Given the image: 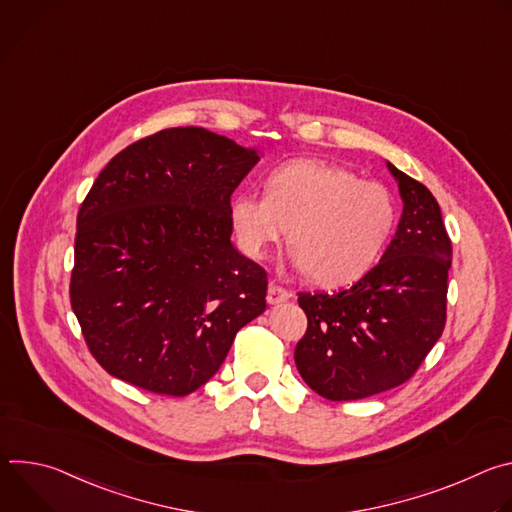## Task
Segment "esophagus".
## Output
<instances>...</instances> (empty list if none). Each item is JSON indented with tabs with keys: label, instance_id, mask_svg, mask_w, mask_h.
Returning a JSON list of instances; mask_svg holds the SVG:
<instances>
[{
	"label": "esophagus",
	"instance_id": "obj_1",
	"mask_svg": "<svg viewBox=\"0 0 512 512\" xmlns=\"http://www.w3.org/2000/svg\"><path fill=\"white\" fill-rule=\"evenodd\" d=\"M291 298V294L287 289H283L281 285L277 283H269V289H267V302L273 306V304H281V302H287Z\"/></svg>",
	"mask_w": 512,
	"mask_h": 512
}]
</instances>
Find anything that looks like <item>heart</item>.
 <instances>
[{
	"label": "heart",
	"instance_id": "heart-1",
	"mask_svg": "<svg viewBox=\"0 0 512 512\" xmlns=\"http://www.w3.org/2000/svg\"><path fill=\"white\" fill-rule=\"evenodd\" d=\"M391 192L332 162L302 158L277 166L265 196L241 192L231 202L239 247L263 259L289 229L291 261L324 287L367 275L395 227Z\"/></svg>",
	"mask_w": 512,
	"mask_h": 512
}]
</instances>
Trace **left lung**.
<instances>
[{
	"instance_id": "obj_1",
	"label": "left lung",
	"mask_w": 512,
	"mask_h": 512,
	"mask_svg": "<svg viewBox=\"0 0 512 512\" xmlns=\"http://www.w3.org/2000/svg\"><path fill=\"white\" fill-rule=\"evenodd\" d=\"M403 214L381 261L336 294H298L296 367L312 391L356 401L409 381L446 326L452 241L433 194L387 162Z\"/></svg>"
}]
</instances>
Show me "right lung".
<instances>
[{"label":"right lung","mask_w":512,"mask_h":512,"mask_svg":"<svg viewBox=\"0 0 512 512\" xmlns=\"http://www.w3.org/2000/svg\"><path fill=\"white\" fill-rule=\"evenodd\" d=\"M257 162L225 135L172 127L103 168L77 216L70 306L109 375L190 395L265 312L267 273L231 243V194Z\"/></svg>","instance_id":"1"}]
</instances>
